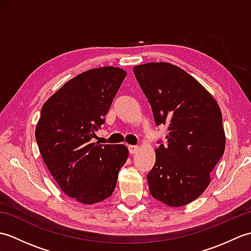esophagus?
<instances>
[{"label": "esophagus", "mask_w": 251, "mask_h": 251, "mask_svg": "<svg viewBox=\"0 0 251 251\" xmlns=\"http://www.w3.org/2000/svg\"><path fill=\"white\" fill-rule=\"evenodd\" d=\"M128 150H129L130 154H135V153L138 152V150H139V147H138V146H129Z\"/></svg>", "instance_id": "esophagus-1"}]
</instances>
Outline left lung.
I'll return each mask as SVG.
<instances>
[{
  "label": "left lung",
  "instance_id": "obj_1",
  "mask_svg": "<svg viewBox=\"0 0 251 251\" xmlns=\"http://www.w3.org/2000/svg\"><path fill=\"white\" fill-rule=\"evenodd\" d=\"M134 74L155 124L169 130L165 145L157 141L156 161L147 175L149 190L168 206L189 204L206 190L225 153L221 110L193 76L172 63L136 66Z\"/></svg>",
  "mask_w": 251,
  "mask_h": 251
}]
</instances>
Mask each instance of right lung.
<instances>
[{"label":"right lung","instance_id":"add662e5","mask_svg":"<svg viewBox=\"0 0 251 251\" xmlns=\"http://www.w3.org/2000/svg\"><path fill=\"white\" fill-rule=\"evenodd\" d=\"M120 68L92 69L71 78L44 103L35 129L41 155L65 193L83 204L113 193L128 157L124 145L92 143L126 76Z\"/></svg>","mask_w":251,"mask_h":251}]
</instances>
